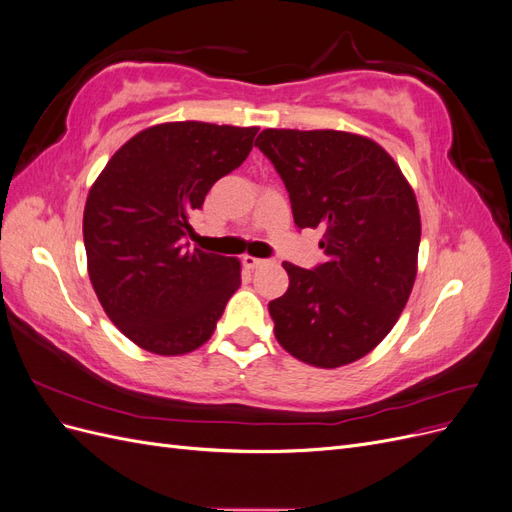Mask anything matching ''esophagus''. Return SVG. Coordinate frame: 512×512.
I'll use <instances>...</instances> for the list:
<instances>
[{
    "mask_svg": "<svg viewBox=\"0 0 512 512\" xmlns=\"http://www.w3.org/2000/svg\"><path fill=\"white\" fill-rule=\"evenodd\" d=\"M243 265L247 267V269H258V267H265L267 265V260H262V258H254V256H243Z\"/></svg>",
    "mask_w": 512,
    "mask_h": 512,
    "instance_id": "obj_1",
    "label": "esophagus"
}]
</instances>
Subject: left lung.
<instances>
[{
  "label": "left lung",
  "instance_id": "1",
  "mask_svg": "<svg viewBox=\"0 0 512 512\" xmlns=\"http://www.w3.org/2000/svg\"><path fill=\"white\" fill-rule=\"evenodd\" d=\"M256 147L280 173L299 228H324L314 271L284 262L288 290L269 303L294 359L335 369L391 333L416 280L421 213L397 162L342 130H262Z\"/></svg>",
  "mask_w": 512,
  "mask_h": 512
}]
</instances>
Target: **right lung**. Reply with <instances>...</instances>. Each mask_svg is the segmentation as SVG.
<instances>
[{
  "label": "right lung",
  "mask_w": 512,
  "mask_h": 512,
  "mask_svg": "<svg viewBox=\"0 0 512 512\" xmlns=\"http://www.w3.org/2000/svg\"><path fill=\"white\" fill-rule=\"evenodd\" d=\"M258 128L168 121L132 136L91 185L83 213L87 271L106 316L160 356L203 346L241 286V262L190 250V215L239 168Z\"/></svg>",
  "instance_id": "obj_1"
}]
</instances>
